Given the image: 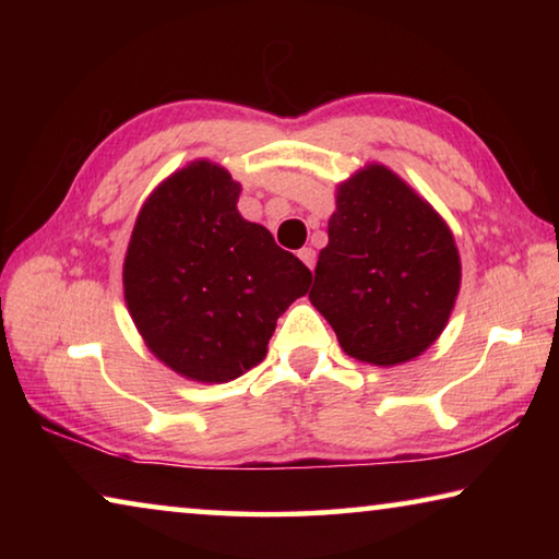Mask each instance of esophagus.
<instances>
[{"mask_svg":"<svg viewBox=\"0 0 559 559\" xmlns=\"http://www.w3.org/2000/svg\"><path fill=\"white\" fill-rule=\"evenodd\" d=\"M298 259H300L302 263H306L308 269H313V266H316V251L310 249V246H302V249L298 251Z\"/></svg>","mask_w":559,"mask_h":559,"instance_id":"1","label":"esophagus"}]
</instances>
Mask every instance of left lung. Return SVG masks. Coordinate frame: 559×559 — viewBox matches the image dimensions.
Instances as JSON below:
<instances>
[{"label":"left lung","instance_id":"1","mask_svg":"<svg viewBox=\"0 0 559 559\" xmlns=\"http://www.w3.org/2000/svg\"><path fill=\"white\" fill-rule=\"evenodd\" d=\"M308 298L359 362L419 357L447 328L461 259L447 222L384 165L337 187Z\"/></svg>","mask_w":559,"mask_h":559}]
</instances>
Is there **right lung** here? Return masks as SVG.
Segmentation results:
<instances>
[{
	"instance_id": "obj_1",
	"label": "right lung",
	"mask_w": 559,
	"mask_h": 559,
	"mask_svg": "<svg viewBox=\"0 0 559 559\" xmlns=\"http://www.w3.org/2000/svg\"><path fill=\"white\" fill-rule=\"evenodd\" d=\"M239 192L206 159L177 169L140 210L122 263L138 333L194 382H229L257 367L276 320L313 281L266 226L243 219Z\"/></svg>"
}]
</instances>
